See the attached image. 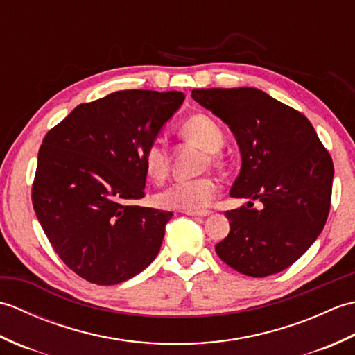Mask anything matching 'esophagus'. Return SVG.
<instances>
[{"instance_id":"obj_1","label":"esophagus","mask_w":355,"mask_h":355,"mask_svg":"<svg viewBox=\"0 0 355 355\" xmlns=\"http://www.w3.org/2000/svg\"><path fill=\"white\" fill-rule=\"evenodd\" d=\"M186 215H189V216H200V218H205V216H209L210 214V210H200V212H184Z\"/></svg>"}]
</instances>
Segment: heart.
I'll return each instance as SVG.
<instances>
[{
    "mask_svg": "<svg viewBox=\"0 0 355 355\" xmlns=\"http://www.w3.org/2000/svg\"><path fill=\"white\" fill-rule=\"evenodd\" d=\"M180 135L193 141L209 153L210 163H220V150L224 145V132L212 117L206 114H193L180 126ZM143 168L148 177L162 182L169 172V150L164 141L155 139L143 150ZM218 193V184L212 178L201 177L193 180H178L155 195V205L162 209L200 212L207 207Z\"/></svg>",
    "mask_w": 355,
    "mask_h": 355,
    "instance_id": "1",
    "label": "heart"
}]
</instances>
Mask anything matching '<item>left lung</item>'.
Segmentation results:
<instances>
[{
	"mask_svg": "<svg viewBox=\"0 0 355 355\" xmlns=\"http://www.w3.org/2000/svg\"><path fill=\"white\" fill-rule=\"evenodd\" d=\"M192 99L235 135L241 171L230 197L250 200L225 212L230 232L215 245L218 256L252 277L288 268L327 223L334 178L328 150L310 120L262 89L198 88ZM253 200L259 211L248 206Z\"/></svg>",
	"mask_w": 355,
	"mask_h": 355,
	"instance_id": "obj_1",
	"label": "left lung"
}]
</instances>
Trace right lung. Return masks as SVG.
Listing matches in <instances>:
<instances>
[{
    "mask_svg": "<svg viewBox=\"0 0 355 355\" xmlns=\"http://www.w3.org/2000/svg\"><path fill=\"white\" fill-rule=\"evenodd\" d=\"M183 101L182 92L123 89L79 105L44 137L35 214L59 258L88 282H125L160 252L173 214L131 202L145 197L143 150Z\"/></svg>",
    "mask_w": 355,
    "mask_h": 355,
    "instance_id": "obj_1",
    "label": "right lung"
}]
</instances>
